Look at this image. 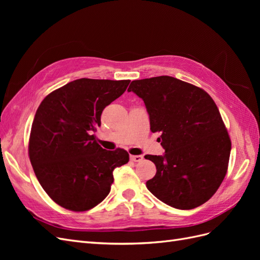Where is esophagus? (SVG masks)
I'll return each instance as SVG.
<instances>
[{"instance_id": "1", "label": "esophagus", "mask_w": 260, "mask_h": 260, "mask_svg": "<svg viewBox=\"0 0 260 260\" xmlns=\"http://www.w3.org/2000/svg\"><path fill=\"white\" fill-rule=\"evenodd\" d=\"M130 159L132 161H136V162H139L143 159V156L142 155H131L130 156Z\"/></svg>"}]
</instances>
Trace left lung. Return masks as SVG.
Masks as SVG:
<instances>
[{
	"label": "left lung",
	"instance_id": "left-lung-1",
	"mask_svg": "<svg viewBox=\"0 0 260 260\" xmlns=\"http://www.w3.org/2000/svg\"><path fill=\"white\" fill-rule=\"evenodd\" d=\"M129 92L144 101L152 132H160L162 156L145 155L156 166L148 191L167 205L193 209L223 181L231 140L209 94L169 76L132 81Z\"/></svg>",
	"mask_w": 260,
	"mask_h": 260
}]
</instances>
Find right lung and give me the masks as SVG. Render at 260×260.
<instances>
[{
	"label": "right lung",
	"instance_id": "obj_1",
	"mask_svg": "<svg viewBox=\"0 0 260 260\" xmlns=\"http://www.w3.org/2000/svg\"><path fill=\"white\" fill-rule=\"evenodd\" d=\"M129 83L81 78L51 92L38 107L29 158L43 190L59 206L73 211L95 207L111 192L114 169L129 161L127 151H106L92 135L103 109Z\"/></svg>",
	"mask_w": 260,
	"mask_h": 260
}]
</instances>
